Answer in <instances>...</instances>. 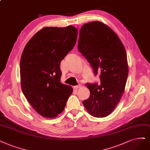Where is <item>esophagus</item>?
I'll return each mask as SVG.
<instances>
[{
    "instance_id": "esophagus-1",
    "label": "esophagus",
    "mask_w": 150,
    "mask_h": 150,
    "mask_svg": "<svg viewBox=\"0 0 150 150\" xmlns=\"http://www.w3.org/2000/svg\"><path fill=\"white\" fill-rule=\"evenodd\" d=\"M81 86V85H79L75 86H74V89H75V90H77V89H78V88H80Z\"/></svg>"
}]
</instances>
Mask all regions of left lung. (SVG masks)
Instances as JSON below:
<instances>
[{"label":"left lung","mask_w":150,"mask_h":150,"mask_svg":"<svg viewBox=\"0 0 150 150\" xmlns=\"http://www.w3.org/2000/svg\"><path fill=\"white\" fill-rule=\"evenodd\" d=\"M79 52L88 60L101 85L86 83L89 98L83 101L90 115L106 117L112 113L124 93L128 76L125 49L117 35L100 21L83 25L78 42Z\"/></svg>","instance_id":"8db88e82"}]
</instances>
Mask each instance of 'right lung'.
Listing matches in <instances>:
<instances>
[{
  "label": "right lung",
  "mask_w": 150,
  "mask_h": 150,
  "mask_svg": "<svg viewBox=\"0 0 150 150\" xmlns=\"http://www.w3.org/2000/svg\"><path fill=\"white\" fill-rule=\"evenodd\" d=\"M73 26L45 27L28 42L20 60L21 90L36 112L47 118L62 112L73 91L62 84L60 62L76 44Z\"/></svg>",
  "instance_id": "right-lung-1"
}]
</instances>
